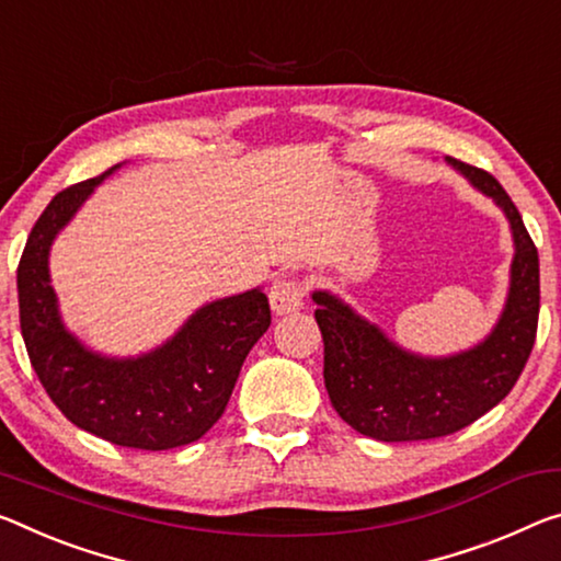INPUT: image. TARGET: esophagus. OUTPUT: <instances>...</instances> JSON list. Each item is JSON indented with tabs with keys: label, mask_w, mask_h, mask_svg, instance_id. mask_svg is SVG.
<instances>
[{
	"label": "esophagus",
	"mask_w": 561,
	"mask_h": 561,
	"mask_svg": "<svg viewBox=\"0 0 561 561\" xmlns=\"http://www.w3.org/2000/svg\"><path fill=\"white\" fill-rule=\"evenodd\" d=\"M307 297V282L299 277H279L274 279L270 289V305L277 314L299 312L305 307Z\"/></svg>",
	"instance_id": "obj_1"
}]
</instances>
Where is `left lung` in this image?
Masks as SVG:
<instances>
[{
	"label": "left lung",
	"mask_w": 561,
	"mask_h": 561,
	"mask_svg": "<svg viewBox=\"0 0 561 561\" xmlns=\"http://www.w3.org/2000/svg\"><path fill=\"white\" fill-rule=\"evenodd\" d=\"M447 162L500 204L514 237L510 295L484 342L451 357H420L329 291L312 295L332 407L352 430L379 442L437 439L477 422L512 392L537 340L539 254L519 209L484 169Z\"/></svg>",
	"instance_id": "8db88e82"
}]
</instances>
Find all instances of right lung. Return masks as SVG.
Instances as JSON below:
<instances>
[{"label":"right lung","mask_w":561,"mask_h":561,"mask_svg":"<svg viewBox=\"0 0 561 561\" xmlns=\"http://www.w3.org/2000/svg\"><path fill=\"white\" fill-rule=\"evenodd\" d=\"M117 167L61 190L32 227L16 266L20 327L42 387L69 422L119 447L162 451L197 442L225 414L239 369L270 329L272 312L262 289L217 299L137 359L102 357L69 334L49 284V247Z\"/></svg>","instance_id":"obj_1"}]
</instances>
